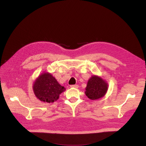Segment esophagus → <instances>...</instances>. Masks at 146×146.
I'll use <instances>...</instances> for the list:
<instances>
[{"label":"esophagus","mask_w":146,"mask_h":146,"mask_svg":"<svg viewBox=\"0 0 146 146\" xmlns=\"http://www.w3.org/2000/svg\"><path fill=\"white\" fill-rule=\"evenodd\" d=\"M70 88H78V85H70Z\"/></svg>","instance_id":"34e87169"}]
</instances>
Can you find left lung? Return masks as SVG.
I'll list each match as a JSON object with an SVG mask.
<instances>
[{"label":"left lung","instance_id":"8db88e82","mask_svg":"<svg viewBox=\"0 0 146 146\" xmlns=\"http://www.w3.org/2000/svg\"><path fill=\"white\" fill-rule=\"evenodd\" d=\"M108 88L107 82L102 77L94 75L88 81L85 94L91 100H98L105 96Z\"/></svg>","mask_w":146,"mask_h":146}]
</instances>
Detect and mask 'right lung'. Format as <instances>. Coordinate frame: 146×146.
<instances>
[{
    "instance_id": "obj_1",
    "label": "right lung",
    "mask_w": 146,
    "mask_h": 146,
    "mask_svg": "<svg viewBox=\"0 0 146 146\" xmlns=\"http://www.w3.org/2000/svg\"><path fill=\"white\" fill-rule=\"evenodd\" d=\"M35 96L41 101L53 103L58 99L60 94L66 89L60 85L56 78L47 72H42L36 78L33 85Z\"/></svg>"
}]
</instances>
